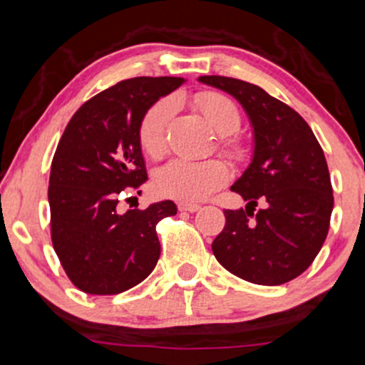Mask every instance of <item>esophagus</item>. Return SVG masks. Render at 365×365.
Segmentation results:
<instances>
[{"label":"esophagus","mask_w":365,"mask_h":365,"mask_svg":"<svg viewBox=\"0 0 365 365\" xmlns=\"http://www.w3.org/2000/svg\"><path fill=\"white\" fill-rule=\"evenodd\" d=\"M199 208H201V206H199V205H192V202H180V205H178L180 212L194 213V212H197Z\"/></svg>","instance_id":"1"}]
</instances>
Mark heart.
I'll list each match as a JSON object with an SVG mask.
<instances>
[{
	"label": "heart",
	"instance_id": "1",
	"mask_svg": "<svg viewBox=\"0 0 365 365\" xmlns=\"http://www.w3.org/2000/svg\"><path fill=\"white\" fill-rule=\"evenodd\" d=\"M195 101L215 131L232 134L240 129V110L229 96L217 91H205L197 94ZM173 113H175V103L164 98L153 103L141 117L140 125H138V140L143 152L153 159L166 152L168 125H170ZM220 148L231 159H240L243 155L241 143L231 136L222 138ZM227 178L229 170L220 159H175L157 171L155 189L166 197L195 202L210 197L215 190H218L227 182Z\"/></svg>",
	"mask_w": 365,
	"mask_h": 365
}]
</instances>
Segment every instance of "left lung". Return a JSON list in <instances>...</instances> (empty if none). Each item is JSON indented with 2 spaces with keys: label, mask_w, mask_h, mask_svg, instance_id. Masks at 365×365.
I'll use <instances>...</instances> for the list:
<instances>
[{
  "label": "left lung",
  "mask_w": 365,
  "mask_h": 365,
  "mask_svg": "<svg viewBox=\"0 0 365 365\" xmlns=\"http://www.w3.org/2000/svg\"><path fill=\"white\" fill-rule=\"evenodd\" d=\"M199 82L234 96L255 136L252 164L231 187L248 205L225 210L213 255L250 283L290 282L312 266L329 232L334 195L324 150L308 122L259 86L218 75ZM257 202L264 210L255 212Z\"/></svg>",
  "instance_id": "left-lung-1"
}]
</instances>
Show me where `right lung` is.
<instances>
[{"mask_svg": "<svg viewBox=\"0 0 365 365\" xmlns=\"http://www.w3.org/2000/svg\"><path fill=\"white\" fill-rule=\"evenodd\" d=\"M182 83L180 76L122 80L83 103L61 136L48 182L51 236L61 266L82 292H124L159 260L155 225L176 213L175 202L125 213L117 208L148 178L138 140L141 117Z\"/></svg>", "mask_w": 365, "mask_h": 365, "instance_id": "obj_1", "label": "right lung"}]
</instances>
